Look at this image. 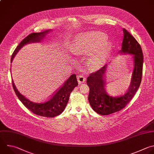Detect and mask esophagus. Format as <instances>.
Returning a JSON list of instances; mask_svg holds the SVG:
<instances>
[{
  "instance_id": "1",
  "label": "esophagus",
  "mask_w": 154,
  "mask_h": 154,
  "mask_svg": "<svg viewBox=\"0 0 154 154\" xmlns=\"http://www.w3.org/2000/svg\"><path fill=\"white\" fill-rule=\"evenodd\" d=\"M86 80V78L83 75H79L77 76V81L79 84H82L84 83Z\"/></svg>"
}]
</instances>
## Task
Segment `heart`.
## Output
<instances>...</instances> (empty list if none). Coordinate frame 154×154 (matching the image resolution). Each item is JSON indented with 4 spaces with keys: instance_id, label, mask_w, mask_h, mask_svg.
I'll use <instances>...</instances> for the list:
<instances>
[{
    "instance_id": "1",
    "label": "heart",
    "mask_w": 154,
    "mask_h": 154,
    "mask_svg": "<svg viewBox=\"0 0 154 154\" xmlns=\"http://www.w3.org/2000/svg\"><path fill=\"white\" fill-rule=\"evenodd\" d=\"M107 39V35L101 32L82 33L75 38L74 50L78 54H87L95 51L88 64L91 68H96L108 56L112 48V43L106 42Z\"/></svg>"
}]
</instances>
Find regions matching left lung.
Instances as JSON below:
<instances>
[{"label": "left lung", "mask_w": 154, "mask_h": 154, "mask_svg": "<svg viewBox=\"0 0 154 154\" xmlns=\"http://www.w3.org/2000/svg\"><path fill=\"white\" fill-rule=\"evenodd\" d=\"M123 31L122 49L118 54L132 55L134 62L131 85L128 90L117 95H112L107 91L105 74L108 65L91 74L87 78L86 82L89 88L88 101L93 110L100 115L108 116L123 109L134 96L141 83L143 63L142 49L138 42L126 29L123 28Z\"/></svg>", "instance_id": "left-lung-1"}]
</instances>
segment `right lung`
<instances>
[{
  "mask_svg": "<svg viewBox=\"0 0 154 154\" xmlns=\"http://www.w3.org/2000/svg\"><path fill=\"white\" fill-rule=\"evenodd\" d=\"M51 31L52 29H47L41 32H34L28 35L14 50L11 56V63H12L16 55L23 46L31 43L40 42ZM12 83L16 94L26 108L36 115L51 118L60 115L64 111L68 102L71 92L75 86H78L76 75L72 74L62 87L48 100L43 102H35L29 100L21 94L16 87L13 79Z\"/></svg>",
  "mask_w": 154,
  "mask_h": 154,
  "instance_id": "add662e5",
  "label": "right lung"
}]
</instances>
